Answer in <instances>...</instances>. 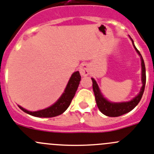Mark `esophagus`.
<instances>
[{
    "label": "esophagus",
    "instance_id": "34e87169",
    "mask_svg": "<svg viewBox=\"0 0 154 154\" xmlns=\"http://www.w3.org/2000/svg\"><path fill=\"white\" fill-rule=\"evenodd\" d=\"M90 72V68L87 64H82L80 67V73L82 76H87Z\"/></svg>",
    "mask_w": 154,
    "mask_h": 154
}]
</instances>
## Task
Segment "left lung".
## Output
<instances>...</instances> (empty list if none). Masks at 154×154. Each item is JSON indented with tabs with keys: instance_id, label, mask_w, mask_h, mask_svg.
<instances>
[{
	"instance_id": "obj_1",
	"label": "left lung",
	"mask_w": 154,
	"mask_h": 154,
	"mask_svg": "<svg viewBox=\"0 0 154 154\" xmlns=\"http://www.w3.org/2000/svg\"><path fill=\"white\" fill-rule=\"evenodd\" d=\"M133 43V45L138 53L139 55H140V59H141V67H142V83H143V86L141 87L140 92L137 97H135L131 101L127 102V103H110L107 100L103 97V95L100 93V88H99L98 85H97V82L93 78H92V81H93V90L94 92L95 98H96V102H97V105L98 106L99 109L101 112L103 114L106 115L109 117H118V116H122V115L126 114V113L129 112L131 111L133 109H134L136 106L139 103L140 101L143 96V93L144 92L145 84H146V69H145V64L144 61H143V57H142L141 54H140V51L137 49L135 47L134 42L132 38H131Z\"/></svg>"
}]
</instances>
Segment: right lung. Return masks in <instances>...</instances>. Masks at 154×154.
<instances>
[{
  "instance_id": "right-lung-1",
  "label": "right lung",
  "mask_w": 154,
  "mask_h": 154,
  "mask_svg": "<svg viewBox=\"0 0 154 154\" xmlns=\"http://www.w3.org/2000/svg\"><path fill=\"white\" fill-rule=\"evenodd\" d=\"M80 79H81V77H80L79 71L74 72L69 80L68 84L64 90V93L60 97L59 100H57L54 105L47 108L45 109L37 112H29L20 106H18L19 108L22 109L24 112L31 115L32 116H35V117L51 118L59 116V115L62 114L70 106V103L75 95L76 91L78 88Z\"/></svg>"
}]
</instances>
